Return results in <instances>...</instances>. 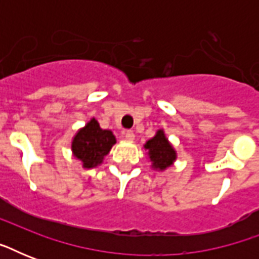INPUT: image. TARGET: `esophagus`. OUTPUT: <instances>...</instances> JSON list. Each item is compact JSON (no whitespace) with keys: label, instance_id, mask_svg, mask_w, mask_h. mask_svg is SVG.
I'll list each match as a JSON object with an SVG mask.
<instances>
[{"label":"esophagus","instance_id":"obj_1","mask_svg":"<svg viewBox=\"0 0 259 259\" xmlns=\"http://www.w3.org/2000/svg\"><path fill=\"white\" fill-rule=\"evenodd\" d=\"M125 138L127 140V141H133V140H134V132H133V130H126Z\"/></svg>","mask_w":259,"mask_h":259}]
</instances>
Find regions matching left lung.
<instances>
[{
    "label": "left lung",
    "instance_id": "8db88e82",
    "mask_svg": "<svg viewBox=\"0 0 259 259\" xmlns=\"http://www.w3.org/2000/svg\"><path fill=\"white\" fill-rule=\"evenodd\" d=\"M145 150H148V156L152 161V168L156 170H165L166 168L173 165L176 161L177 153L172 146L168 138H166L164 130L160 129L156 132V136L146 141L144 145Z\"/></svg>",
    "mask_w": 259,
    "mask_h": 259
}]
</instances>
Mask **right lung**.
<instances>
[{
	"label": "right lung",
	"instance_id": "add662e5",
	"mask_svg": "<svg viewBox=\"0 0 259 259\" xmlns=\"http://www.w3.org/2000/svg\"><path fill=\"white\" fill-rule=\"evenodd\" d=\"M117 142L111 130H103L95 118H91L72 138L71 150L75 158L82 162L83 168L90 169L101 165L105 156Z\"/></svg>",
	"mask_w": 259,
	"mask_h": 259
}]
</instances>
